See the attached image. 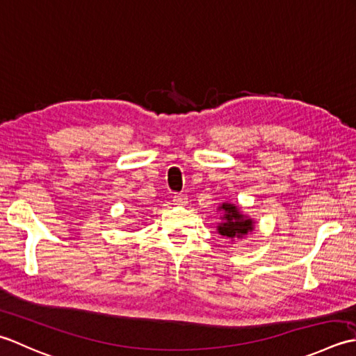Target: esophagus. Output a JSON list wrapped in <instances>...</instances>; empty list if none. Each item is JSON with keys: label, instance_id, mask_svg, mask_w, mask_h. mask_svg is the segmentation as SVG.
<instances>
[{"label": "esophagus", "instance_id": "34e87169", "mask_svg": "<svg viewBox=\"0 0 356 356\" xmlns=\"http://www.w3.org/2000/svg\"><path fill=\"white\" fill-rule=\"evenodd\" d=\"M187 202V195L186 193H177L173 195V204L177 206H183Z\"/></svg>", "mask_w": 356, "mask_h": 356}]
</instances>
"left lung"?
Returning a JSON list of instances; mask_svg holds the SVG:
<instances>
[{
    "label": "left lung",
    "mask_w": 356,
    "mask_h": 356,
    "mask_svg": "<svg viewBox=\"0 0 356 356\" xmlns=\"http://www.w3.org/2000/svg\"><path fill=\"white\" fill-rule=\"evenodd\" d=\"M216 210L221 212V221L216 226V230H218L221 236H226L234 241V239L245 238L255 230V220L250 218L249 215L243 213L241 209L235 202H222Z\"/></svg>",
    "instance_id": "left-lung-1"
}]
</instances>
